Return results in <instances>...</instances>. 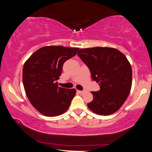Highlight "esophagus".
<instances>
[{"label":"esophagus","mask_w":152,"mask_h":152,"mask_svg":"<svg viewBox=\"0 0 152 152\" xmlns=\"http://www.w3.org/2000/svg\"><path fill=\"white\" fill-rule=\"evenodd\" d=\"M78 91V94H84V91Z\"/></svg>","instance_id":"obj_1"}]
</instances>
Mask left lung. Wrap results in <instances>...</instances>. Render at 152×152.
Returning <instances> with one entry per match:
<instances>
[{"mask_svg": "<svg viewBox=\"0 0 152 152\" xmlns=\"http://www.w3.org/2000/svg\"><path fill=\"white\" fill-rule=\"evenodd\" d=\"M78 56L88 66L100 90L92 91L94 99L87 104L96 114L109 115L121 108L130 93L132 71L124 54L116 48L95 47L80 49Z\"/></svg>", "mask_w": 152, "mask_h": 152, "instance_id": "obj_1", "label": "left lung"}]
</instances>
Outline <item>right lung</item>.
I'll return each instance as SVG.
<instances>
[{
    "instance_id": "add662e5",
    "label": "right lung",
    "mask_w": 152,
    "mask_h": 152,
    "mask_svg": "<svg viewBox=\"0 0 152 152\" xmlns=\"http://www.w3.org/2000/svg\"><path fill=\"white\" fill-rule=\"evenodd\" d=\"M78 48L45 46L34 52L24 64L23 83L26 96L38 112L56 116L69 109L76 95L74 88L58 87L64 62L77 53Z\"/></svg>"
}]
</instances>
